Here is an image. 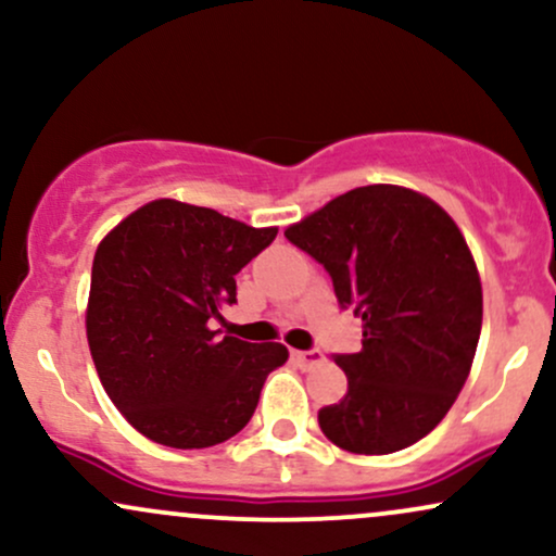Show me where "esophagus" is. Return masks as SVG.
<instances>
[{
    "label": "esophagus",
    "instance_id": "obj_1",
    "mask_svg": "<svg viewBox=\"0 0 556 556\" xmlns=\"http://www.w3.org/2000/svg\"><path fill=\"white\" fill-rule=\"evenodd\" d=\"M292 358H295V363L303 368V371H308V368H314L324 361V355L318 353V350H295V353H292Z\"/></svg>",
    "mask_w": 556,
    "mask_h": 556
}]
</instances>
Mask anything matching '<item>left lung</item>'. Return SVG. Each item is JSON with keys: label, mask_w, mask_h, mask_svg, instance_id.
<instances>
[{"label": "left lung", "mask_w": 556, "mask_h": 556, "mask_svg": "<svg viewBox=\"0 0 556 556\" xmlns=\"http://www.w3.org/2000/svg\"><path fill=\"white\" fill-rule=\"evenodd\" d=\"M363 318V348L334 355L340 402L318 410L324 437L353 455H389L442 424L473 366L483 292L450 214L418 190L366 185L285 229Z\"/></svg>", "instance_id": "8db88e82"}]
</instances>
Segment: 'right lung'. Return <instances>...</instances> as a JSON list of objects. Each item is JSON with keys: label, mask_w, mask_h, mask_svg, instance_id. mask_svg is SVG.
Returning a JSON list of instances; mask_svg holds the SVG:
<instances>
[{"label": "right lung", "mask_w": 556, "mask_h": 556, "mask_svg": "<svg viewBox=\"0 0 556 556\" xmlns=\"http://www.w3.org/2000/svg\"><path fill=\"white\" fill-rule=\"evenodd\" d=\"M277 238L206 206L156 198L125 216L93 256L86 334L101 387L132 429L172 450L227 442L287 361L279 342L216 337L235 274Z\"/></svg>", "instance_id": "add662e5"}]
</instances>
